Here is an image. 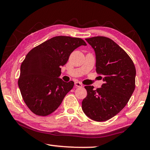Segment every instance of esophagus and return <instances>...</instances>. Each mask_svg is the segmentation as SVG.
<instances>
[{"label": "esophagus", "instance_id": "esophagus-1", "mask_svg": "<svg viewBox=\"0 0 150 150\" xmlns=\"http://www.w3.org/2000/svg\"><path fill=\"white\" fill-rule=\"evenodd\" d=\"M75 85L77 87H83L82 83H80V82H79V81H76V82H75Z\"/></svg>", "mask_w": 150, "mask_h": 150}]
</instances>
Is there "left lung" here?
Returning <instances> with one entry per match:
<instances>
[{
	"label": "left lung",
	"instance_id": "obj_1",
	"mask_svg": "<svg viewBox=\"0 0 150 150\" xmlns=\"http://www.w3.org/2000/svg\"><path fill=\"white\" fill-rule=\"evenodd\" d=\"M96 55V71L105 76L100 88L85 86L87 95L82 109L88 117L103 122L122 110L135 89L136 68L122 48L108 38L96 36L85 39Z\"/></svg>",
	"mask_w": 150,
	"mask_h": 150
}]
</instances>
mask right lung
I'll use <instances>...</instances> for the list:
<instances>
[{"mask_svg":"<svg viewBox=\"0 0 150 150\" xmlns=\"http://www.w3.org/2000/svg\"><path fill=\"white\" fill-rule=\"evenodd\" d=\"M87 45L79 38L55 36L33 48L20 66L18 84L24 103L33 113L47 116L59 107L74 82L59 77L61 67L76 48Z\"/></svg>","mask_w":150,"mask_h":150,"instance_id":"obj_1","label":"right lung"}]
</instances>
